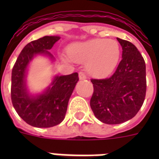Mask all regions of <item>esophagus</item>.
Wrapping results in <instances>:
<instances>
[{
	"label": "esophagus",
	"instance_id": "34e87169",
	"mask_svg": "<svg viewBox=\"0 0 159 159\" xmlns=\"http://www.w3.org/2000/svg\"><path fill=\"white\" fill-rule=\"evenodd\" d=\"M85 79H87L86 75H85L83 72H79V80H85Z\"/></svg>",
	"mask_w": 159,
	"mask_h": 159
}]
</instances>
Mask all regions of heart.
Returning <instances> with one entry per match:
<instances>
[{
    "mask_svg": "<svg viewBox=\"0 0 159 159\" xmlns=\"http://www.w3.org/2000/svg\"><path fill=\"white\" fill-rule=\"evenodd\" d=\"M68 56L75 62H86L90 74L97 77H107L116 69L120 57L117 41L106 39H92L72 43L67 48Z\"/></svg>",
    "mask_w": 159,
    "mask_h": 159,
    "instance_id": "heart-1",
    "label": "heart"
}]
</instances>
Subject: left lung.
Listing matches in <instances>:
<instances>
[{"mask_svg": "<svg viewBox=\"0 0 159 159\" xmlns=\"http://www.w3.org/2000/svg\"><path fill=\"white\" fill-rule=\"evenodd\" d=\"M122 59L112 76L92 79L94 92L90 106L102 123L118 125L135 116L144 102L146 67L142 55L129 41L117 38Z\"/></svg>", "mask_w": 159, "mask_h": 159, "instance_id": "8db88e82", "label": "left lung"}]
</instances>
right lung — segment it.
<instances>
[{"label": "right lung", "mask_w": 159, "mask_h": 159, "mask_svg": "<svg viewBox=\"0 0 159 159\" xmlns=\"http://www.w3.org/2000/svg\"><path fill=\"white\" fill-rule=\"evenodd\" d=\"M60 36H44L29 43L23 48L14 65L11 73V101L22 120L30 125L49 128L59 125L65 118L67 104L76 84L78 73L54 75L52 82L41 92H30L27 84L29 67L37 56L55 57L49 52Z\"/></svg>", "instance_id": "1"}]
</instances>
